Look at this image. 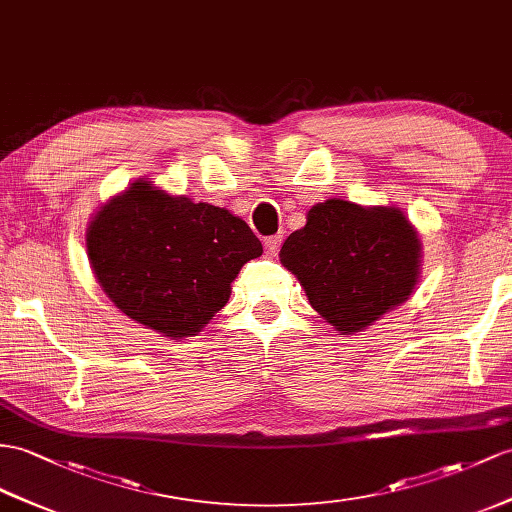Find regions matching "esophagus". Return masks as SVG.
Masks as SVG:
<instances>
[{"mask_svg": "<svg viewBox=\"0 0 512 512\" xmlns=\"http://www.w3.org/2000/svg\"><path fill=\"white\" fill-rule=\"evenodd\" d=\"M280 243H282V234H276V236H269V239H265V249L269 256H276L278 249H280Z\"/></svg>", "mask_w": 512, "mask_h": 512, "instance_id": "esophagus-1", "label": "esophagus"}]
</instances>
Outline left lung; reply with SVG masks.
<instances>
[{
	"mask_svg": "<svg viewBox=\"0 0 512 512\" xmlns=\"http://www.w3.org/2000/svg\"><path fill=\"white\" fill-rule=\"evenodd\" d=\"M280 263L341 334L369 328L413 295L421 241L400 208L328 199L280 249Z\"/></svg>",
	"mask_w": 512,
	"mask_h": 512,
	"instance_id": "left-lung-1",
	"label": "left lung"
}]
</instances>
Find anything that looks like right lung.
<instances>
[{"label":"right lung","mask_w":512,"mask_h":512,"mask_svg":"<svg viewBox=\"0 0 512 512\" xmlns=\"http://www.w3.org/2000/svg\"><path fill=\"white\" fill-rule=\"evenodd\" d=\"M95 278L121 313L171 339L202 332L263 245L230 210L136 180L86 228Z\"/></svg>","instance_id":"obj_1"}]
</instances>
